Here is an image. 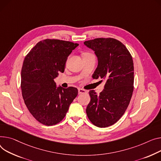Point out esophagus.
Masks as SVG:
<instances>
[{"label":"esophagus","instance_id":"obj_1","mask_svg":"<svg viewBox=\"0 0 161 161\" xmlns=\"http://www.w3.org/2000/svg\"><path fill=\"white\" fill-rule=\"evenodd\" d=\"M87 92H86V91L85 90H84V89H78V94H85V93H86Z\"/></svg>","mask_w":161,"mask_h":161}]
</instances>
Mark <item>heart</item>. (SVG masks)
<instances>
[{
    "label": "heart",
    "mask_w": 161,
    "mask_h": 161,
    "mask_svg": "<svg viewBox=\"0 0 161 161\" xmlns=\"http://www.w3.org/2000/svg\"><path fill=\"white\" fill-rule=\"evenodd\" d=\"M89 55H92V53H89V52H87V53H85L83 54V56H89Z\"/></svg>",
    "instance_id": "heart-1"
}]
</instances>
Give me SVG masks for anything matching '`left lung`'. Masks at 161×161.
<instances>
[{"label":"left lung","instance_id":"obj_1","mask_svg":"<svg viewBox=\"0 0 161 161\" xmlns=\"http://www.w3.org/2000/svg\"><path fill=\"white\" fill-rule=\"evenodd\" d=\"M84 44L98 57V67L92 78L105 81L99 95L94 90L89 91L87 115L94 125L106 127L119 120L130 104L134 89L133 58L122 42L114 38H96Z\"/></svg>","mask_w":161,"mask_h":161}]
</instances>
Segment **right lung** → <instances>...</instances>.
I'll list each match as a JSON object with an SVG mask.
<instances>
[{
	"label": "right lung",
	"mask_w": 161,
	"mask_h": 161,
	"mask_svg": "<svg viewBox=\"0 0 161 161\" xmlns=\"http://www.w3.org/2000/svg\"><path fill=\"white\" fill-rule=\"evenodd\" d=\"M79 45L54 39L42 40L26 56L21 69L20 88L30 113L41 124L53 125L65 118L76 97L77 88L56 87L54 81L63 72L67 57Z\"/></svg>",
	"instance_id": "1"
}]
</instances>
